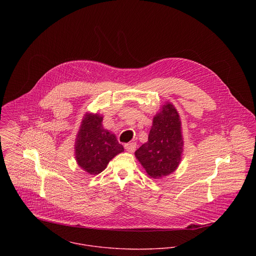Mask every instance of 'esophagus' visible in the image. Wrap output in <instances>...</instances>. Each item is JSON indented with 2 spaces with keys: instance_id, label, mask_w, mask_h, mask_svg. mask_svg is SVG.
I'll return each instance as SVG.
<instances>
[{
  "instance_id": "34e87169",
  "label": "esophagus",
  "mask_w": 256,
  "mask_h": 256,
  "mask_svg": "<svg viewBox=\"0 0 256 256\" xmlns=\"http://www.w3.org/2000/svg\"><path fill=\"white\" fill-rule=\"evenodd\" d=\"M136 142H128L124 144V149L128 152V153H134L136 151Z\"/></svg>"
}]
</instances>
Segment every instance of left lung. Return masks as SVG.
<instances>
[{"label": "left lung", "instance_id": "obj_1", "mask_svg": "<svg viewBox=\"0 0 256 256\" xmlns=\"http://www.w3.org/2000/svg\"><path fill=\"white\" fill-rule=\"evenodd\" d=\"M182 151L180 118L175 107L168 102L154 116L148 142L142 144L134 155L147 174L157 179L177 169Z\"/></svg>", "mask_w": 256, "mask_h": 256}]
</instances>
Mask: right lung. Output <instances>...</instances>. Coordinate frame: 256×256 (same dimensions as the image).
Listing matches in <instances>:
<instances>
[{"label":"right lung","mask_w":256,"mask_h":256,"mask_svg":"<svg viewBox=\"0 0 256 256\" xmlns=\"http://www.w3.org/2000/svg\"><path fill=\"white\" fill-rule=\"evenodd\" d=\"M102 116L86 114L75 142L78 165L91 175L101 173L112 158L124 152L116 134L102 126Z\"/></svg>","instance_id":"1"}]
</instances>
